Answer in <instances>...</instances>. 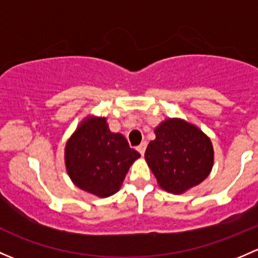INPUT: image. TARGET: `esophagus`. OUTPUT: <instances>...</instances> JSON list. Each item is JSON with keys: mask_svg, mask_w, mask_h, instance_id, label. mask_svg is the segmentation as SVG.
<instances>
[{"mask_svg": "<svg viewBox=\"0 0 258 258\" xmlns=\"http://www.w3.org/2000/svg\"><path fill=\"white\" fill-rule=\"evenodd\" d=\"M146 147H147V142H142V143H141V145L137 147V151L140 152V153L143 156V154H145Z\"/></svg>", "mask_w": 258, "mask_h": 258, "instance_id": "esophagus-1", "label": "esophagus"}]
</instances>
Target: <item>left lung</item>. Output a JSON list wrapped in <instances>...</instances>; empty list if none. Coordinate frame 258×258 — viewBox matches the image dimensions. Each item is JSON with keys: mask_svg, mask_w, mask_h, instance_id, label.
Masks as SVG:
<instances>
[{"mask_svg": "<svg viewBox=\"0 0 258 258\" xmlns=\"http://www.w3.org/2000/svg\"><path fill=\"white\" fill-rule=\"evenodd\" d=\"M145 158L162 188L183 193L202 183L211 172L214 151L210 140L198 127L169 118L156 128Z\"/></svg>", "mask_w": 258, "mask_h": 258, "instance_id": "8db88e82", "label": "left lung"}]
</instances>
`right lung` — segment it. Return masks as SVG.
Wrapping results in <instances>:
<instances>
[{
    "label": "right lung",
    "mask_w": 258,
    "mask_h": 258,
    "mask_svg": "<svg viewBox=\"0 0 258 258\" xmlns=\"http://www.w3.org/2000/svg\"><path fill=\"white\" fill-rule=\"evenodd\" d=\"M140 157L122 135L110 132L106 118L84 121L65 148L70 179L78 188L101 198L120 190L126 173Z\"/></svg>",
    "instance_id": "obj_1"
}]
</instances>
